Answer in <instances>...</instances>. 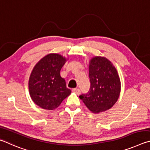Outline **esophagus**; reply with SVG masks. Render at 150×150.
<instances>
[{"label":"esophagus","instance_id":"obj_1","mask_svg":"<svg viewBox=\"0 0 150 150\" xmlns=\"http://www.w3.org/2000/svg\"><path fill=\"white\" fill-rule=\"evenodd\" d=\"M72 91H73L74 93H76L77 95H80V94L81 93V91H80V89H78V88H74V89H73V90H72Z\"/></svg>","mask_w":150,"mask_h":150}]
</instances>
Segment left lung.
Returning <instances> with one entry per match:
<instances>
[{
    "mask_svg": "<svg viewBox=\"0 0 150 150\" xmlns=\"http://www.w3.org/2000/svg\"><path fill=\"white\" fill-rule=\"evenodd\" d=\"M89 76L90 90L80 95V99L93 113L111 109L120 92V81L116 68L106 58L95 57L89 64Z\"/></svg>",
    "mask_w": 150,
    "mask_h": 150,
    "instance_id": "left-lung-1",
    "label": "left lung"
}]
</instances>
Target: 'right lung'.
<instances>
[{"instance_id": "add662e5", "label": "right lung", "mask_w": 150, "mask_h": 150, "mask_svg": "<svg viewBox=\"0 0 150 150\" xmlns=\"http://www.w3.org/2000/svg\"><path fill=\"white\" fill-rule=\"evenodd\" d=\"M67 59L51 53L39 60L34 67L29 79L31 98L42 109L53 110L71 93L60 72Z\"/></svg>"}]
</instances>
